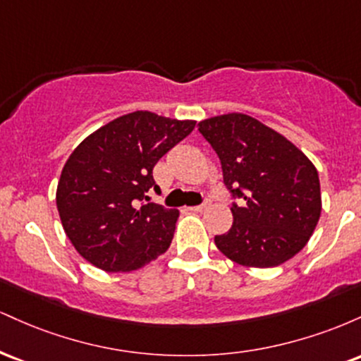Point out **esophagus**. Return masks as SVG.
Masks as SVG:
<instances>
[{
  "mask_svg": "<svg viewBox=\"0 0 361 361\" xmlns=\"http://www.w3.org/2000/svg\"><path fill=\"white\" fill-rule=\"evenodd\" d=\"M210 205V200H205L204 204L200 205H195V207H188V210H192V212H202V210H205L207 207Z\"/></svg>",
  "mask_w": 361,
  "mask_h": 361,
  "instance_id": "1",
  "label": "esophagus"
}]
</instances>
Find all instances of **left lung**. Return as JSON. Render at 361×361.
I'll list each match as a JSON object with an SVG mask.
<instances>
[{"mask_svg": "<svg viewBox=\"0 0 361 361\" xmlns=\"http://www.w3.org/2000/svg\"><path fill=\"white\" fill-rule=\"evenodd\" d=\"M198 132L221 159L233 227L215 246L244 267H279L295 256L321 215L319 175L283 135L244 114L202 120ZM240 200V205L235 200Z\"/></svg>", "mask_w": 361, "mask_h": 361, "instance_id": "obj_1", "label": "left lung"}]
</instances>
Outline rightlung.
<instances>
[{
    "label": "right lung",
    "instance_id": "obj_1",
    "mask_svg": "<svg viewBox=\"0 0 361 361\" xmlns=\"http://www.w3.org/2000/svg\"><path fill=\"white\" fill-rule=\"evenodd\" d=\"M195 128L193 120L134 111L73 151L57 185V210L76 251L105 271H132L168 250L178 210L154 204L152 168Z\"/></svg>",
    "mask_w": 361,
    "mask_h": 361
}]
</instances>
